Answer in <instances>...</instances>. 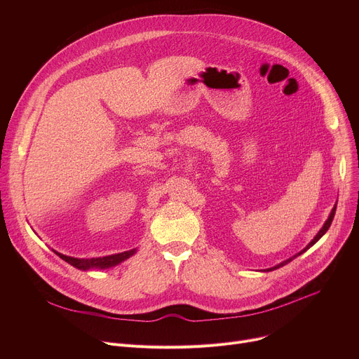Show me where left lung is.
I'll use <instances>...</instances> for the list:
<instances>
[{"mask_svg": "<svg viewBox=\"0 0 359 359\" xmlns=\"http://www.w3.org/2000/svg\"><path fill=\"white\" fill-rule=\"evenodd\" d=\"M334 212H336V206H334V208H333V210H332V212H330V215H329V218H327V221H326V222H325V225H323V227H322V230H320V231H318V233H317V236H316V237H314V238H313V240H311V241H310V243H309V246H307V248H306V249H303V250H301V252H299V253H297V255H295V256H292V257H290V259H288V260H285V262H282V263H280V265H276V266H273V268H271V269H266V271H275V269H278V268H280V266H284V265H287V263H290V262H291V260H292V259H295V257H297V256H299V255H303V253H304V252H307V250H309V249H310V248H311V246H313V244H316V243H317V241H318V240H320V238H322V237H323V236H325V234H326V231H327V230H329V227H330V225H332V221H333V217H334Z\"/></svg>", "mask_w": 359, "mask_h": 359, "instance_id": "obj_1", "label": "left lung"}]
</instances>
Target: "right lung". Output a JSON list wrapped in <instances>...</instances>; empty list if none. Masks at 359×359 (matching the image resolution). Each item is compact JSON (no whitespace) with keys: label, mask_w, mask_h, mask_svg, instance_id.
I'll return each instance as SVG.
<instances>
[{"label":"right lung","mask_w":359,"mask_h":359,"mask_svg":"<svg viewBox=\"0 0 359 359\" xmlns=\"http://www.w3.org/2000/svg\"><path fill=\"white\" fill-rule=\"evenodd\" d=\"M55 253L58 255L62 260L68 262L69 265H72L74 268L87 271V269H91V268L104 269V268L115 266V265H118V263L123 262L125 259H128L129 256L134 255L135 250H129V252H123V253H118V255H110V256H104V257H91V259H77V257H69V256L61 255L58 252H55Z\"/></svg>","instance_id":"add662e5"}]
</instances>
